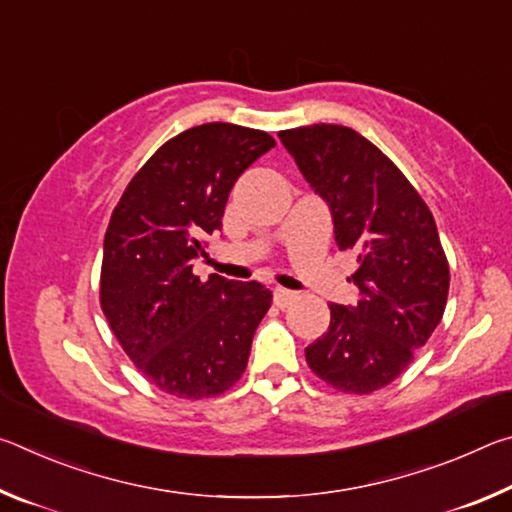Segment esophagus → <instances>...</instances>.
Instances as JSON below:
<instances>
[{"instance_id":"esophagus-1","label":"esophagus","mask_w":512,"mask_h":512,"mask_svg":"<svg viewBox=\"0 0 512 512\" xmlns=\"http://www.w3.org/2000/svg\"><path fill=\"white\" fill-rule=\"evenodd\" d=\"M293 300H296V293H293V291H287V289H280V287H277V289H275V293H273V302H275V305L280 307V309L289 307Z\"/></svg>"}]
</instances>
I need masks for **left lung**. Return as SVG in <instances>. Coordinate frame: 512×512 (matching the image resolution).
Wrapping results in <instances>:
<instances>
[{"instance_id": "8db88e82", "label": "left lung", "mask_w": 512, "mask_h": 512, "mask_svg": "<svg viewBox=\"0 0 512 512\" xmlns=\"http://www.w3.org/2000/svg\"><path fill=\"white\" fill-rule=\"evenodd\" d=\"M280 140L332 210L336 244L357 253L348 277L357 305H329L307 366L334 391L375 393L402 375L445 314L449 264L436 221L393 160L352 128L311 124Z\"/></svg>"}]
</instances>
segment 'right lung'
<instances>
[{
    "label": "right lung",
    "instance_id": "1",
    "mask_svg": "<svg viewBox=\"0 0 512 512\" xmlns=\"http://www.w3.org/2000/svg\"><path fill=\"white\" fill-rule=\"evenodd\" d=\"M275 140L212 121L183 131L135 173L112 210L99 302L128 359L160 391L203 400L230 391L273 293L259 282L192 273L221 230L230 189Z\"/></svg>",
    "mask_w": 512,
    "mask_h": 512
}]
</instances>
